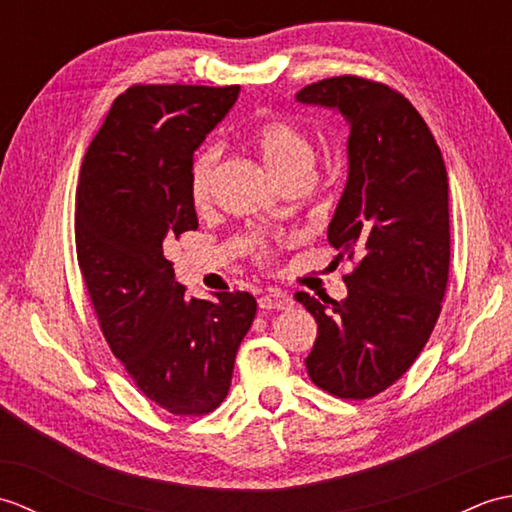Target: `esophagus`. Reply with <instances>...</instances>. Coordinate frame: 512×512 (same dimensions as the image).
I'll list each match as a JSON object with an SVG mask.
<instances>
[{
	"label": "esophagus",
	"instance_id": "obj_1",
	"mask_svg": "<svg viewBox=\"0 0 512 512\" xmlns=\"http://www.w3.org/2000/svg\"><path fill=\"white\" fill-rule=\"evenodd\" d=\"M257 303H259V308H262V310H290L292 303H295V301H292L288 292L273 288V290H268L266 295L259 297Z\"/></svg>",
	"mask_w": 512,
	"mask_h": 512
}]
</instances>
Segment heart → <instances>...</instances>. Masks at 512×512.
Here are the masks:
<instances>
[{"label": "heart", "instance_id": "heart-1", "mask_svg": "<svg viewBox=\"0 0 512 512\" xmlns=\"http://www.w3.org/2000/svg\"><path fill=\"white\" fill-rule=\"evenodd\" d=\"M246 140L279 184L312 176L314 147L310 138L292 123L281 121V118H266V121H259L248 129ZM215 162L217 151L213 147L202 149L193 158L189 191L195 206L209 202Z\"/></svg>", "mask_w": 512, "mask_h": 512}]
</instances>
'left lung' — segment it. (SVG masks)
Listing matches in <instances>:
<instances>
[{"label": "left lung", "mask_w": 512, "mask_h": 512, "mask_svg": "<svg viewBox=\"0 0 512 512\" xmlns=\"http://www.w3.org/2000/svg\"><path fill=\"white\" fill-rule=\"evenodd\" d=\"M295 99L339 112L350 127L328 242L356 259L343 301L297 295L319 323L306 367L321 389L365 400L407 372L440 317L451 255L447 167L416 107L383 83L334 76Z\"/></svg>", "instance_id": "1"}]
</instances>
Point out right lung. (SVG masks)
Masks as SVG:
<instances>
[{"label":"right lung","mask_w":512,"mask_h":512,"mask_svg":"<svg viewBox=\"0 0 512 512\" xmlns=\"http://www.w3.org/2000/svg\"><path fill=\"white\" fill-rule=\"evenodd\" d=\"M237 96L239 85H134L94 136L76 187V255L105 341L173 416H202L226 398L257 312L248 292L189 299L165 257L198 228L193 151Z\"/></svg>","instance_id":"obj_1"}]
</instances>
